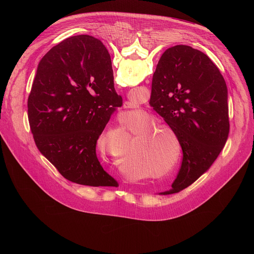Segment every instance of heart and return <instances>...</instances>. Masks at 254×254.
Returning a JSON list of instances; mask_svg holds the SVG:
<instances>
[{
	"label": "heart",
	"mask_w": 254,
	"mask_h": 254,
	"mask_svg": "<svg viewBox=\"0 0 254 254\" xmlns=\"http://www.w3.org/2000/svg\"><path fill=\"white\" fill-rule=\"evenodd\" d=\"M157 123L155 118H149L136 124L131 129L132 133L137 132L132 141L139 142L135 143L130 158L132 162L143 165L152 172L164 167L172 157L171 148L165 147L162 132H166L170 136H173L174 132L166 126H156ZM153 176L157 177V174Z\"/></svg>",
	"instance_id": "heart-1"
}]
</instances>
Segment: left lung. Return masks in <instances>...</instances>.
<instances>
[{"label":"left lung","mask_w":254,"mask_h":254,"mask_svg":"<svg viewBox=\"0 0 254 254\" xmlns=\"http://www.w3.org/2000/svg\"><path fill=\"white\" fill-rule=\"evenodd\" d=\"M96 44L112 68L107 49L98 39ZM227 97L225 80L206 54L187 45L163 53L153 76L150 104L176 134L183 160L172 188L160 195L189 187L219 156L229 133Z\"/></svg>","instance_id":"obj_1"}]
</instances>
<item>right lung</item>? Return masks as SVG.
Masks as SVG:
<instances>
[{
	"label": "right lung",
	"mask_w": 254,
	"mask_h": 254,
	"mask_svg": "<svg viewBox=\"0 0 254 254\" xmlns=\"http://www.w3.org/2000/svg\"><path fill=\"white\" fill-rule=\"evenodd\" d=\"M97 39L67 38L39 62L28 98L31 131L40 153L71 182L119 187L96 157V141L123 98Z\"/></svg>",
	"instance_id": "right-lung-1"
}]
</instances>
